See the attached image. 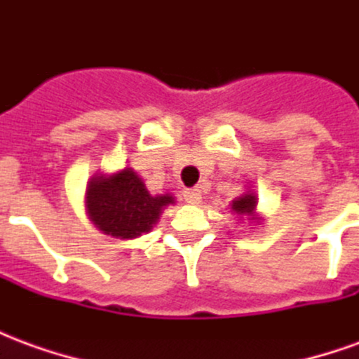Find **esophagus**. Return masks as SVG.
<instances>
[{
	"mask_svg": "<svg viewBox=\"0 0 359 359\" xmlns=\"http://www.w3.org/2000/svg\"><path fill=\"white\" fill-rule=\"evenodd\" d=\"M184 200H187L188 203L202 202V192H200V188H188V190H184Z\"/></svg>",
	"mask_w": 359,
	"mask_h": 359,
	"instance_id": "1",
	"label": "esophagus"
}]
</instances>
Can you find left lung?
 I'll return each instance as SVG.
<instances>
[{"label":"left lung","instance_id":"8db88e82","mask_svg":"<svg viewBox=\"0 0 359 359\" xmlns=\"http://www.w3.org/2000/svg\"><path fill=\"white\" fill-rule=\"evenodd\" d=\"M231 211H233V215H236L238 219H244L248 223H262L264 217L257 213V194L252 190V187L244 192L238 198H234L233 202H231Z\"/></svg>","mask_w":359,"mask_h":359}]
</instances>
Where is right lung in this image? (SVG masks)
<instances>
[{"label":"right lung","mask_w":359,"mask_h":359,"mask_svg":"<svg viewBox=\"0 0 359 359\" xmlns=\"http://www.w3.org/2000/svg\"><path fill=\"white\" fill-rule=\"evenodd\" d=\"M171 203H175V196L169 192L149 194L133 167L95 172L84 194V208L92 225L118 241H134L149 233Z\"/></svg>","instance_id":"right-lung-1"}]
</instances>
